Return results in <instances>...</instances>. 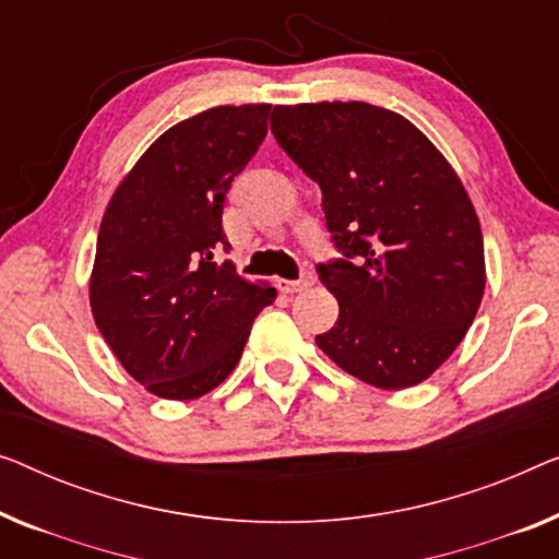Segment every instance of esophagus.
<instances>
[{
    "label": "esophagus",
    "mask_w": 559,
    "mask_h": 559,
    "mask_svg": "<svg viewBox=\"0 0 559 559\" xmlns=\"http://www.w3.org/2000/svg\"><path fill=\"white\" fill-rule=\"evenodd\" d=\"M312 282H314L312 277H302V280H285V282H282V289H285V293H289V295H293V293H302V289L310 287Z\"/></svg>",
    "instance_id": "1"
}]
</instances>
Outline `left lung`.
Listing matches in <instances>:
<instances>
[{"mask_svg": "<svg viewBox=\"0 0 559 559\" xmlns=\"http://www.w3.org/2000/svg\"><path fill=\"white\" fill-rule=\"evenodd\" d=\"M272 133L320 183L345 254L318 266L340 314L314 343L368 385L424 383L487 285L479 216L454 166L408 118L360 100L274 105Z\"/></svg>", "mask_w": 559, "mask_h": 559, "instance_id": "1", "label": "left lung"}]
</instances>
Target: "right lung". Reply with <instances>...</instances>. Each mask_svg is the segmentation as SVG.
<instances>
[{
	"mask_svg": "<svg viewBox=\"0 0 559 559\" xmlns=\"http://www.w3.org/2000/svg\"><path fill=\"white\" fill-rule=\"evenodd\" d=\"M272 105H219L168 128L105 209L91 310L145 391L193 401L237 368L252 322L277 289L216 264L229 249L224 197L266 135Z\"/></svg>",
	"mask_w": 559,
	"mask_h": 559,
	"instance_id": "add662e5",
	"label": "right lung"
}]
</instances>
